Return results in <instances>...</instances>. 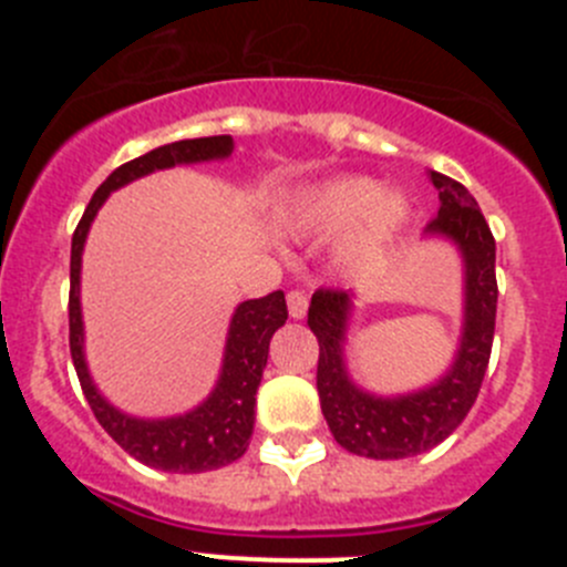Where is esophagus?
I'll list each match as a JSON object with an SVG mask.
<instances>
[{
	"instance_id": "obj_1",
	"label": "esophagus",
	"mask_w": 567,
	"mask_h": 567,
	"mask_svg": "<svg viewBox=\"0 0 567 567\" xmlns=\"http://www.w3.org/2000/svg\"><path fill=\"white\" fill-rule=\"evenodd\" d=\"M287 303H289V318H295V320L307 318V309H309L307 292H300V289H292V292L287 295Z\"/></svg>"
}]
</instances>
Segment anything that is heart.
Listing matches in <instances>:
<instances>
[{
  "label": "heart",
  "mask_w": 567,
  "mask_h": 567,
  "mask_svg": "<svg viewBox=\"0 0 567 567\" xmlns=\"http://www.w3.org/2000/svg\"><path fill=\"white\" fill-rule=\"evenodd\" d=\"M405 198L400 193H380L369 178H338L307 189L292 207V224L298 233L343 235L340 264L365 269L385 258L405 224Z\"/></svg>",
  "instance_id": "heart-1"
}]
</instances>
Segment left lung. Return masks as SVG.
<instances>
[{
	"mask_svg": "<svg viewBox=\"0 0 567 567\" xmlns=\"http://www.w3.org/2000/svg\"><path fill=\"white\" fill-rule=\"evenodd\" d=\"M440 209L425 233L449 238L463 255L465 312L460 349L449 372L432 385L398 398L363 392L346 372L343 343L352 295L318 289L309 303V329L320 346L318 394L329 432L346 452L372 460H403L443 443L471 412L488 369L497 320V244L474 195L443 173H429Z\"/></svg>",
	"mask_w": 567,
	"mask_h": 567,
	"instance_id": "1",
	"label": "left lung"
}]
</instances>
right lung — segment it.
<instances>
[{"label":"right lung","instance_id":"right-lung-1","mask_svg":"<svg viewBox=\"0 0 567 567\" xmlns=\"http://www.w3.org/2000/svg\"><path fill=\"white\" fill-rule=\"evenodd\" d=\"M233 135H207V138H184V142L164 144L150 153L138 155L133 162L122 164L107 175V182L93 193L82 221L73 233L70 244V358L76 365L79 383L87 398L90 409L102 423L104 432L122 445L130 457L150 468L175 471V474H198L221 465L235 463L249 449L255 425V392H258L264 369L269 358V340L275 329L287 323V298L284 292H269L267 298L244 300L229 320L227 346H224V363L213 394L193 412L164 420L130 417L110 405L96 389L84 360V323L79 284H82V252L87 240L90 224L107 202L113 189L142 178V175L167 169L175 164H198L229 158L233 153Z\"/></svg>","mask_w":567,"mask_h":567}]
</instances>
